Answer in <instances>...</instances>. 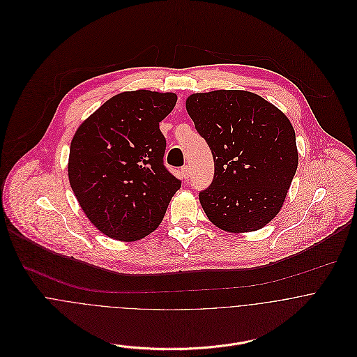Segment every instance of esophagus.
<instances>
[{
  "instance_id": "34e87169",
  "label": "esophagus",
  "mask_w": 357,
  "mask_h": 357,
  "mask_svg": "<svg viewBox=\"0 0 357 357\" xmlns=\"http://www.w3.org/2000/svg\"><path fill=\"white\" fill-rule=\"evenodd\" d=\"M180 173H181V177L187 180V178L190 177V173H191V170H190V166H184V167H181Z\"/></svg>"
}]
</instances>
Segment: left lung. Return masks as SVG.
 <instances>
[{"mask_svg":"<svg viewBox=\"0 0 357 357\" xmlns=\"http://www.w3.org/2000/svg\"><path fill=\"white\" fill-rule=\"evenodd\" d=\"M185 108L214 159L213 183L199 194L207 218L232 234L264 228L280 211L297 172L291 122L248 91L194 93Z\"/></svg>","mask_w":357,"mask_h":357,"instance_id":"left-lung-1","label":"left lung"}]
</instances>
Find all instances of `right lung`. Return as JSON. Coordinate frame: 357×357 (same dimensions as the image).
<instances>
[{
	"label": "right lung",
	"instance_id": "add662e5",
	"mask_svg": "<svg viewBox=\"0 0 357 357\" xmlns=\"http://www.w3.org/2000/svg\"><path fill=\"white\" fill-rule=\"evenodd\" d=\"M177 102L172 92L146 89L112 96L77 129L68 156L74 195L104 235L135 242L163 220L181 181L163 166L159 130Z\"/></svg>",
	"mask_w": 357,
	"mask_h": 357
}]
</instances>
